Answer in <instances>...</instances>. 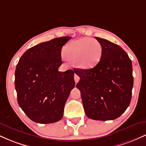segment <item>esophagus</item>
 Instances as JSON below:
<instances>
[{
    "instance_id": "obj_1",
    "label": "esophagus",
    "mask_w": 146,
    "mask_h": 146,
    "mask_svg": "<svg viewBox=\"0 0 146 146\" xmlns=\"http://www.w3.org/2000/svg\"><path fill=\"white\" fill-rule=\"evenodd\" d=\"M74 80H75V83H78L79 82V80H80V77H79L77 74H75L74 75Z\"/></svg>"
}]
</instances>
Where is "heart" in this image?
Instances as JSON below:
<instances>
[{
    "instance_id": "1",
    "label": "heart",
    "mask_w": 146,
    "mask_h": 146,
    "mask_svg": "<svg viewBox=\"0 0 146 146\" xmlns=\"http://www.w3.org/2000/svg\"><path fill=\"white\" fill-rule=\"evenodd\" d=\"M102 46L94 38H83L70 42L64 48V53L80 68H90L100 62Z\"/></svg>"
}]
</instances>
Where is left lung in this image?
Segmentation results:
<instances>
[{"label":"left lung","instance_id":"8db88e82","mask_svg":"<svg viewBox=\"0 0 146 146\" xmlns=\"http://www.w3.org/2000/svg\"><path fill=\"white\" fill-rule=\"evenodd\" d=\"M102 46V56L95 67L74 69L80 80L85 113L88 118L108 121L118 118L130 105L133 87L132 62L115 43L95 37Z\"/></svg>","mask_w":146,"mask_h":146}]
</instances>
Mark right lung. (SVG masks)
Wrapping results in <instances>:
<instances>
[{"instance_id": "1", "label": "right lung", "mask_w": 146, "mask_h": 146, "mask_svg": "<svg viewBox=\"0 0 146 146\" xmlns=\"http://www.w3.org/2000/svg\"><path fill=\"white\" fill-rule=\"evenodd\" d=\"M71 38L66 36L40 43L21 56L15 71L19 106L31 120L51 123L62 118L64 108L75 87L74 71H58L61 50Z\"/></svg>"}]
</instances>
